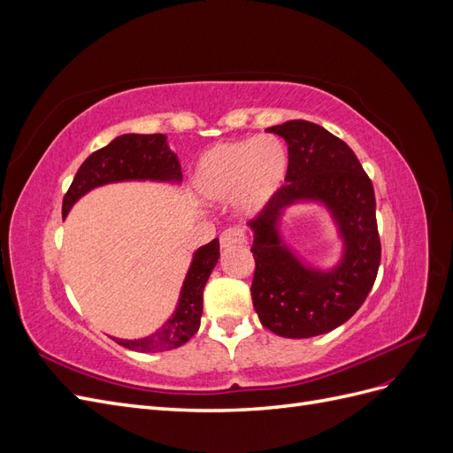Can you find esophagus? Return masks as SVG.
I'll list each match as a JSON object with an SVG mask.
<instances>
[{
    "instance_id": "34e87169",
    "label": "esophagus",
    "mask_w": 453,
    "mask_h": 453,
    "mask_svg": "<svg viewBox=\"0 0 453 453\" xmlns=\"http://www.w3.org/2000/svg\"><path fill=\"white\" fill-rule=\"evenodd\" d=\"M245 242V236H243V230L238 228V226H232V228H226L221 238H219V243H221V250H228L232 248V245H242Z\"/></svg>"
}]
</instances>
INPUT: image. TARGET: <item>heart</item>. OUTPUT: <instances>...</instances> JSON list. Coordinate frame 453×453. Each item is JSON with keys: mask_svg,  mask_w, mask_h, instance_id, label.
<instances>
[{"mask_svg": "<svg viewBox=\"0 0 453 453\" xmlns=\"http://www.w3.org/2000/svg\"><path fill=\"white\" fill-rule=\"evenodd\" d=\"M289 162V150L276 135L217 143L198 158L193 190L208 203L236 200L243 215L255 217L281 193Z\"/></svg>", "mask_w": 453, "mask_h": 453, "instance_id": "heart-1", "label": "heart"}]
</instances>
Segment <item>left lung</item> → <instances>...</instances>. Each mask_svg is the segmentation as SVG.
Here are the masks:
<instances>
[{
  "instance_id": "obj_1",
  "label": "left lung",
  "mask_w": 453,
  "mask_h": 453,
  "mask_svg": "<svg viewBox=\"0 0 453 453\" xmlns=\"http://www.w3.org/2000/svg\"><path fill=\"white\" fill-rule=\"evenodd\" d=\"M266 130L287 142L291 162L278 198L250 223L253 306L278 336H319L346 323L376 281L381 245L372 181L348 143L319 125L287 120ZM296 203H319L334 217L342 242L334 267L308 265L284 242L282 217Z\"/></svg>"
}]
</instances>
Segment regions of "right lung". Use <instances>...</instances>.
I'll use <instances>...</instances> for the list:
<instances>
[{
	"label": "right lung",
	"instance_id": "1",
	"mask_svg": "<svg viewBox=\"0 0 453 453\" xmlns=\"http://www.w3.org/2000/svg\"><path fill=\"white\" fill-rule=\"evenodd\" d=\"M122 181H155V183H181V164L168 147L164 134H122L111 143L92 153L77 170L73 183L64 196L62 215L67 217L79 198L90 190ZM219 260V242L213 240L202 245L195 253L181 285L180 300L173 313L158 331L143 338H113L117 344L140 353L168 351L183 346L193 338L203 311V287L208 283Z\"/></svg>",
	"mask_w": 453,
	"mask_h": 453
}]
</instances>
